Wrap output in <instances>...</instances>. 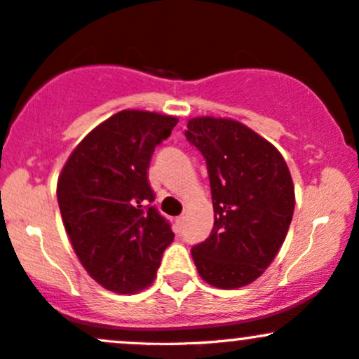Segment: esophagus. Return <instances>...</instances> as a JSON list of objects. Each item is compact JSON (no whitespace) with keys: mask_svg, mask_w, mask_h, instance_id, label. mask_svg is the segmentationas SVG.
I'll return each mask as SVG.
<instances>
[{"mask_svg":"<svg viewBox=\"0 0 359 359\" xmlns=\"http://www.w3.org/2000/svg\"><path fill=\"white\" fill-rule=\"evenodd\" d=\"M184 226V217H176L175 219V231L176 233H181Z\"/></svg>","mask_w":359,"mask_h":359,"instance_id":"esophagus-1","label":"esophagus"}]
</instances>
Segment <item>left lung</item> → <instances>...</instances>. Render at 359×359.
<instances>
[{
	"label": "left lung",
	"instance_id": "left-lung-1",
	"mask_svg": "<svg viewBox=\"0 0 359 359\" xmlns=\"http://www.w3.org/2000/svg\"><path fill=\"white\" fill-rule=\"evenodd\" d=\"M184 135L205 159L214 205L210 236L191 248L196 271L210 286H246L272 264L291 224L294 187L286 161L234 119L194 118Z\"/></svg>",
	"mask_w": 359,
	"mask_h": 359
}]
</instances>
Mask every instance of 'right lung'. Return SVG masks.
Masks as SVG:
<instances>
[{
	"label": "right lung",
	"instance_id": "right-lung-1",
	"mask_svg": "<svg viewBox=\"0 0 359 359\" xmlns=\"http://www.w3.org/2000/svg\"><path fill=\"white\" fill-rule=\"evenodd\" d=\"M178 119L119 111L76 145L57 180V203L76 257L92 279L119 294L156 279L175 233L152 205V154Z\"/></svg>",
	"mask_w": 359,
	"mask_h": 359
}]
</instances>
